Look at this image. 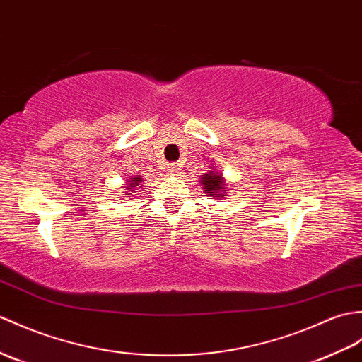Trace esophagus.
Returning <instances> with one entry per match:
<instances>
[{"label": "esophagus", "instance_id": "1", "mask_svg": "<svg viewBox=\"0 0 362 362\" xmlns=\"http://www.w3.org/2000/svg\"><path fill=\"white\" fill-rule=\"evenodd\" d=\"M168 171H170L171 175H177V174H180L182 170L177 163H171V165H168Z\"/></svg>", "mask_w": 362, "mask_h": 362}]
</instances>
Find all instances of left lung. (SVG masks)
I'll return each mask as SVG.
<instances>
[{
	"label": "left lung",
	"instance_id": "1",
	"mask_svg": "<svg viewBox=\"0 0 362 362\" xmlns=\"http://www.w3.org/2000/svg\"><path fill=\"white\" fill-rule=\"evenodd\" d=\"M202 185H204V188L206 192H209V196L213 197H222V194H216V192H221L223 188V180L219 174H214V171H209V174H205L204 177H202Z\"/></svg>",
	"mask_w": 362,
	"mask_h": 362
}]
</instances>
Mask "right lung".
I'll return each mask as SVG.
<instances>
[{
    "instance_id": "add662e5",
    "label": "right lung",
    "mask_w": 362,
    "mask_h": 362,
    "mask_svg": "<svg viewBox=\"0 0 362 362\" xmlns=\"http://www.w3.org/2000/svg\"><path fill=\"white\" fill-rule=\"evenodd\" d=\"M141 180L139 179V177H134L132 180H131V183H129V187H132V188H129V191H128V194H126V196H131V192L134 191V189H136V188H139V183H140Z\"/></svg>"
}]
</instances>
